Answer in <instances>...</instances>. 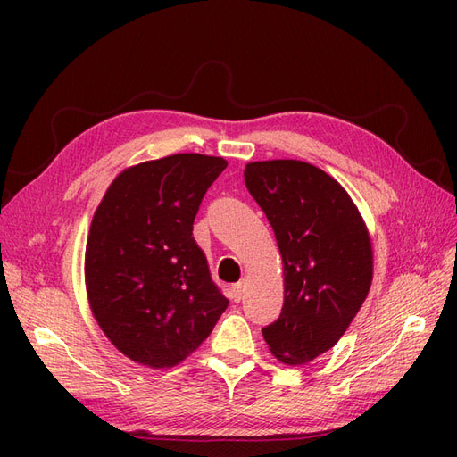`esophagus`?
I'll use <instances>...</instances> for the list:
<instances>
[{
	"mask_svg": "<svg viewBox=\"0 0 457 457\" xmlns=\"http://www.w3.org/2000/svg\"><path fill=\"white\" fill-rule=\"evenodd\" d=\"M244 287H245V286H244V282L234 284V286L230 287V299L238 303V301L242 299V295H244Z\"/></svg>",
	"mask_w": 457,
	"mask_h": 457,
	"instance_id": "esophagus-1",
	"label": "esophagus"
}]
</instances>
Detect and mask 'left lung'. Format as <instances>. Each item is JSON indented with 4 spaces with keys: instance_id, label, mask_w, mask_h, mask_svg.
I'll return each mask as SVG.
<instances>
[{
    "instance_id": "obj_1",
    "label": "left lung",
    "mask_w": 457,
    "mask_h": 457,
    "mask_svg": "<svg viewBox=\"0 0 457 457\" xmlns=\"http://www.w3.org/2000/svg\"><path fill=\"white\" fill-rule=\"evenodd\" d=\"M244 181L284 265V307L262 337L280 362H311L339 341L370 292L373 253L364 219L347 190L307 162H252Z\"/></svg>"
}]
</instances>
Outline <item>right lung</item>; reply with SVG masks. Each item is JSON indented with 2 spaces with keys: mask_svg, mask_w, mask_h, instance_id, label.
Returning a JSON list of instances; mask_svg holds the SVG:
<instances>
[{
  "mask_svg": "<svg viewBox=\"0 0 457 457\" xmlns=\"http://www.w3.org/2000/svg\"><path fill=\"white\" fill-rule=\"evenodd\" d=\"M227 160L173 154L121 171L91 220L86 287L114 347L148 368L195 353L228 307L192 237Z\"/></svg>",
  "mask_w": 457,
  "mask_h": 457,
  "instance_id": "add662e5",
  "label": "right lung"
}]
</instances>
